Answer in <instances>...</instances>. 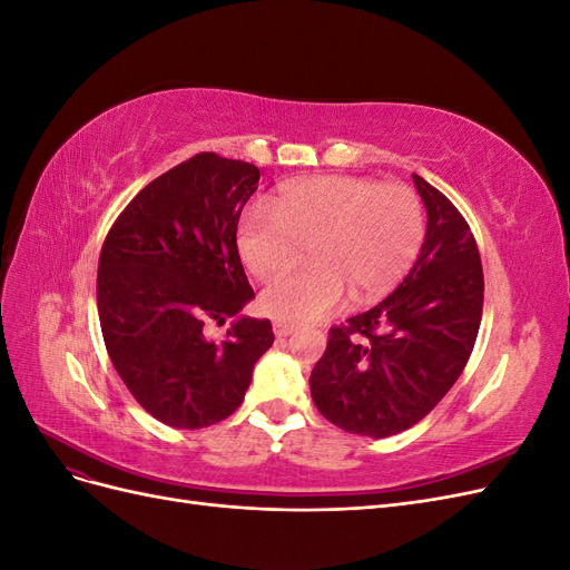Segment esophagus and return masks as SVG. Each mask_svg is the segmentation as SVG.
I'll list each match as a JSON object with an SVG mask.
<instances>
[{"instance_id":"34e87169","label":"esophagus","mask_w":570,"mask_h":570,"mask_svg":"<svg viewBox=\"0 0 570 570\" xmlns=\"http://www.w3.org/2000/svg\"><path fill=\"white\" fill-rule=\"evenodd\" d=\"M292 331H295V325H292V323H285V321L273 323V333L278 337H287V335H292Z\"/></svg>"}]
</instances>
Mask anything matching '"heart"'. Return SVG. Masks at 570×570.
I'll return each mask as SVG.
<instances>
[{
    "instance_id": "heart-1",
    "label": "heart",
    "mask_w": 570,
    "mask_h": 570,
    "mask_svg": "<svg viewBox=\"0 0 570 570\" xmlns=\"http://www.w3.org/2000/svg\"><path fill=\"white\" fill-rule=\"evenodd\" d=\"M271 212L249 209L235 243L258 281H275L299 264L308 268L271 285L262 304L285 323L327 316L350 292L368 304L402 281L425 237L421 197L406 185H381L354 176H308L285 183Z\"/></svg>"
}]
</instances>
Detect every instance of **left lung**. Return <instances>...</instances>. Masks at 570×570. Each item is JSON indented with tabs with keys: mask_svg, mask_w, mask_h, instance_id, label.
<instances>
[{
	"mask_svg": "<svg viewBox=\"0 0 570 570\" xmlns=\"http://www.w3.org/2000/svg\"><path fill=\"white\" fill-rule=\"evenodd\" d=\"M428 226L416 264L390 297L331 331L308 377L316 409L354 435L416 425L465 368L482 318V266L469 223L413 174Z\"/></svg>",
	"mask_w": 570,
	"mask_h": 570,
	"instance_id": "1",
	"label": "left lung"
}]
</instances>
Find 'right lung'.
Returning a JSON list of instances; mask_svg holds the SVG:
<instances>
[{
	"label": "right lung",
	"instance_id": "right-lung-1",
	"mask_svg": "<svg viewBox=\"0 0 570 570\" xmlns=\"http://www.w3.org/2000/svg\"><path fill=\"white\" fill-rule=\"evenodd\" d=\"M258 178L254 164L202 151L140 189L101 247L97 312L111 364L170 428L228 419L275 340L268 318L237 316L254 289L235 233ZM233 315L223 343L203 335Z\"/></svg>",
	"mask_w": 570,
	"mask_h": 570
}]
</instances>
